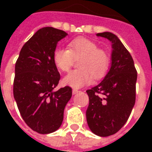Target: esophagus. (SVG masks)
I'll return each instance as SVG.
<instances>
[{"label":"esophagus","mask_w":152,"mask_h":152,"mask_svg":"<svg viewBox=\"0 0 152 152\" xmlns=\"http://www.w3.org/2000/svg\"><path fill=\"white\" fill-rule=\"evenodd\" d=\"M80 91L78 90V89H72V94H77V93H79Z\"/></svg>","instance_id":"1"}]
</instances>
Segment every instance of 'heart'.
<instances>
[{
    "label": "heart",
    "instance_id": "b5f03b06",
    "mask_svg": "<svg viewBox=\"0 0 152 152\" xmlns=\"http://www.w3.org/2000/svg\"><path fill=\"white\" fill-rule=\"evenodd\" d=\"M80 69L72 71L63 78V83L73 88H80L105 76L110 66V58L105 50L99 49L93 40L85 37L76 38L68 44V49L57 48L53 60L58 68L68 72L74 60L79 59Z\"/></svg>",
    "mask_w": 152,
    "mask_h": 152
}]
</instances>
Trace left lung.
Returning <instances> with one entry per match:
<instances>
[{
	"mask_svg": "<svg viewBox=\"0 0 152 152\" xmlns=\"http://www.w3.org/2000/svg\"><path fill=\"white\" fill-rule=\"evenodd\" d=\"M112 43V66L98 86L86 90V119L90 130L100 137L117 133L126 123L136 99L137 70L133 58L112 32L98 33Z\"/></svg>",
	"mask_w": 152,
	"mask_h": 152,
	"instance_id": "8db88e82",
	"label": "left lung"
}]
</instances>
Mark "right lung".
Returning a JSON list of instances; mask_svg holds the SVG:
<instances>
[{"instance_id":"right-lung-1","label":"right lung","mask_w":152,"mask_h":152,"mask_svg":"<svg viewBox=\"0 0 152 152\" xmlns=\"http://www.w3.org/2000/svg\"><path fill=\"white\" fill-rule=\"evenodd\" d=\"M66 35L51 27L40 28L24 44L15 63L14 97L25 123L39 134L53 133L61 126L72 98L69 86L54 90L60 74L53 53Z\"/></svg>"}]
</instances>
